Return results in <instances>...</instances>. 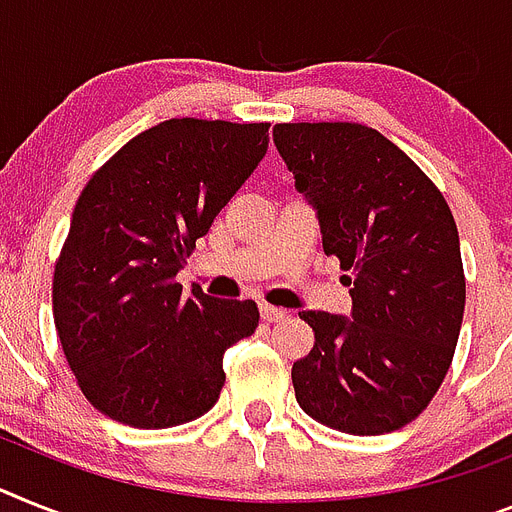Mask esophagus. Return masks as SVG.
I'll return each instance as SVG.
<instances>
[{"mask_svg":"<svg viewBox=\"0 0 512 512\" xmlns=\"http://www.w3.org/2000/svg\"><path fill=\"white\" fill-rule=\"evenodd\" d=\"M260 317H263L265 322H281V320H286V309H278V307H270V304H263V307H260Z\"/></svg>","mask_w":512,"mask_h":512,"instance_id":"34e87169","label":"esophagus"}]
</instances>
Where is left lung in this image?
Instances as JSON below:
<instances>
[{
	"mask_svg": "<svg viewBox=\"0 0 512 512\" xmlns=\"http://www.w3.org/2000/svg\"><path fill=\"white\" fill-rule=\"evenodd\" d=\"M273 143L349 270L351 317L302 312L315 349L294 362L296 403L349 435H385L427 409L466 307L461 242L435 184L364 124H276Z\"/></svg>",
	"mask_w": 512,
	"mask_h": 512,
	"instance_id": "8db88e82",
	"label": "left lung"
}]
</instances>
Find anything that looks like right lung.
I'll return each instance as SVG.
<instances>
[{
  "label": "right lung",
  "mask_w": 512,
  "mask_h": 512,
  "mask_svg": "<svg viewBox=\"0 0 512 512\" xmlns=\"http://www.w3.org/2000/svg\"><path fill=\"white\" fill-rule=\"evenodd\" d=\"M270 124L166 119L85 184L54 268V322L77 385L101 414L166 429L208 414L223 354L252 336V299L176 283L268 150Z\"/></svg>",
  "instance_id": "1"
}]
</instances>
